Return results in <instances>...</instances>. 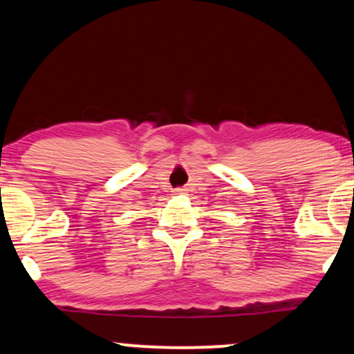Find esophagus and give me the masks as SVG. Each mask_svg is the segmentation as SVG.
<instances>
[{"instance_id": "obj_1", "label": "esophagus", "mask_w": 354, "mask_h": 354, "mask_svg": "<svg viewBox=\"0 0 354 354\" xmlns=\"http://www.w3.org/2000/svg\"><path fill=\"white\" fill-rule=\"evenodd\" d=\"M173 193H174V194H185L186 189H185V188H176V189L173 191Z\"/></svg>"}]
</instances>
